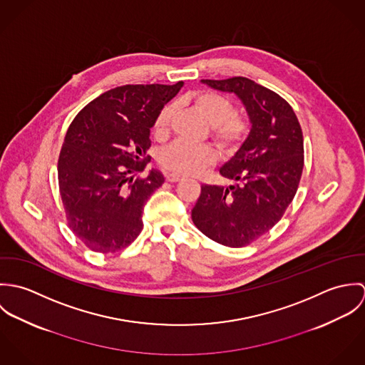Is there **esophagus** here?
Wrapping results in <instances>:
<instances>
[{"instance_id": "34e87169", "label": "esophagus", "mask_w": 365, "mask_h": 365, "mask_svg": "<svg viewBox=\"0 0 365 365\" xmlns=\"http://www.w3.org/2000/svg\"><path fill=\"white\" fill-rule=\"evenodd\" d=\"M165 180L170 182H177V181L182 180V175H180L177 173H165Z\"/></svg>"}]
</instances>
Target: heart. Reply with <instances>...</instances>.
Masks as SVG:
<instances>
[{"label":"heart","mask_w":365,"mask_h":365,"mask_svg":"<svg viewBox=\"0 0 365 365\" xmlns=\"http://www.w3.org/2000/svg\"><path fill=\"white\" fill-rule=\"evenodd\" d=\"M192 104L204 115L212 126V136L225 148L237 146L247 135V122L233 115L232 103L213 91H202L192 97ZM175 113L174 104L164 105L155 120L157 136L167 135ZM217 153L210 145H194L178 140L160 153V163L164 168L180 174H198L213 164Z\"/></svg>","instance_id":"1"}]
</instances>
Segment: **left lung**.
Returning <instances> with one entry per match:
<instances>
[{
	"instance_id": "obj_1",
	"label": "left lung",
	"mask_w": 365,
	"mask_h": 365,
	"mask_svg": "<svg viewBox=\"0 0 365 365\" xmlns=\"http://www.w3.org/2000/svg\"><path fill=\"white\" fill-rule=\"evenodd\" d=\"M201 81L236 94L252 128L235 156L219 170L233 184L202 185L191 216L213 242L242 247L277 225L292 202L304 168L302 129L291 105L253 80Z\"/></svg>"
}]
</instances>
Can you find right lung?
Wrapping results in <instances>:
<instances>
[{"instance_id": "1", "label": "right lung", "mask_w": 365, "mask_h": 365, "mask_svg": "<svg viewBox=\"0 0 365 365\" xmlns=\"http://www.w3.org/2000/svg\"><path fill=\"white\" fill-rule=\"evenodd\" d=\"M182 86L112 88L68 126L57 163L58 190L68 227L93 252H119L142 232L143 207L164 177L158 170L146 178L136 174L150 158V129L160 109Z\"/></svg>"}]
</instances>
